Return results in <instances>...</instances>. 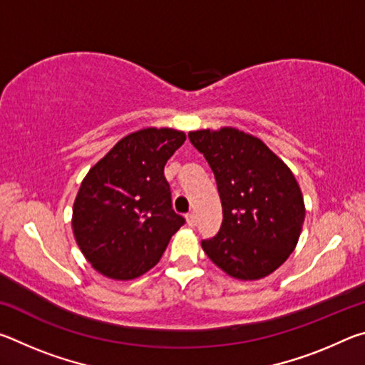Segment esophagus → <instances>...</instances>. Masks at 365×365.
Masks as SVG:
<instances>
[{"mask_svg": "<svg viewBox=\"0 0 365 365\" xmlns=\"http://www.w3.org/2000/svg\"><path fill=\"white\" fill-rule=\"evenodd\" d=\"M187 224H188V227H195L196 225V215L193 212L187 214Z\"/></svg>", "mask_w": 365, "mask_h": 365, "instance_id": "obj_1", "label": "esophagus"}]
</instances>
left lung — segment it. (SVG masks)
Here are the masks:
<instances>
[{
	"instance_id": "left-lung-1",
	"label": "left lung",
	"mask_w": 365,
	"mask_h": 365,
	"mask_svg": "<svg viewBox=\"0 0 365 365\" xmlns=\"http://www.w3.org/2000/svg\"><path fill=\"white\" fill-rule=\"evenodd\" d=\"M188 138L211 165L224 214L202 251L233 279L270 275L292 255L304 224L293 172L262 140L235 127L202 128Z\"/></svg>"
}]
</instances>
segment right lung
I'll return each mask as SVG.
<instances>
[{"mask_svg":"<svg viewBox=\"0 0 365 365\" xmlns=\"http://www.w3.org/2000/svg\"><path fill=\"white\" fill-rule=\"evenodd\" d=\"M187 135L146 127L110 148L88 170L72 209L80 251L110 280H133L159 262L185 224L172 209L164 165Z\"/></svg>","mask_w":365,"mask_h":365,"instance_id":"1","label":"right lung"}]
</instances>
